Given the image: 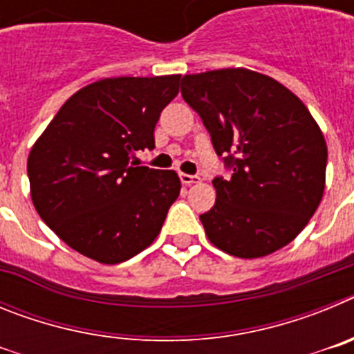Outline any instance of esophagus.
Masks as SVG:
<instances>
[{"label": "esophagus", "instance_id": "1", "mask_svg": "<svg viewBox=\"0 0 354 354\" xmlns=\"http://www.w3.org/2000/svg\"><path fill=\"white\" fill-rule=\"evenodd\" d=\"M180 183L186 184V186H192V184L200 183V177L198 175H189V174H180Z\"/></svg>", "mask_w": 354, "mask_h": 354}]
</instances>
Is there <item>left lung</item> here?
Masks as SVG:
<instances>
[{"label":"left lung","instance_id":"obj_1","mask_svg":"<svg viewBox=\"0 0 354 354\" xmlns=\"http://www.w3.org/2000/svg\"><path fill=\"white\" fill-rule=\"evenodd\" d=\"M230 177L200 214L212 245L257 259L289 245L323 198L328 149L306 106L273 77L248 68L187 74L180 86Z\"/></svg>","mask_w":354,"mask_h":354}]
</instances>
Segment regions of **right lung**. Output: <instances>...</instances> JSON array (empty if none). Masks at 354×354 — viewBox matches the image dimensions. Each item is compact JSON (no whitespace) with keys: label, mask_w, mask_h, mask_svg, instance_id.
Returning a JSON list of instances; mask_svg holds the SVG:
<instances>
[{"label":"right lung","mask_w":354,"mask_h":354,"mask_svg":"<svg viewBox=\"0 0 354 354\" xmlns=\"http://www.w3.org/2000/svg\"><path fill=\"white\" fill-rule=\"evenodd\" d=\"M179 74L106 77L60 108L28 158L31 200L56 236L102 264L134 257L158 237L180 192L174 170L138 167L179 93Z\"/></svg>","instance_id":"obj_1"}]
</instances>
